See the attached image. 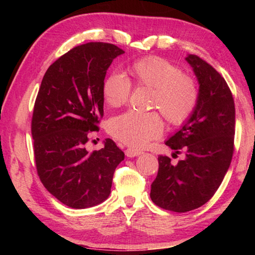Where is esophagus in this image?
Returning a JSON list of instances; mask_svg holds the SVG:
<instances>
[{
  "mask_svg": "<svg viewBox=\"0 0 255 255\" xmlns=\"http://www.w3.org/2000/svg\"><path fill=\"white\" fill-rule=\"evenodd\" d=\"M125 154H126L127 157H135L138 156V155H140L141 152L140 150H135V149H131V148H127L125 150Z\"/></svg>",
  "mask_w": 255,
  "mask_h": 255,
  "instance_id": "34e87169",
  "label": "esophagus"
}]
</instances>
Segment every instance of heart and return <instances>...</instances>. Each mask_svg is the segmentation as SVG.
Returning <instances> with one entry per match:
<instances>
[{
  "instance_id": "1",
  "label": "heart",
  "mask_w": 255,
  "mask_h": 255,
  "mask_svg": "<svg viewBox=\"0 0 255 255\" xmlns=\"http://www.w3.org/2000/svg\"><path fill=\"white\" fill-rule=\"evenodd\" d=\"M130 79L111 74L102 84V97L108 106L118 108L128 102L131 85L152 89L150 107L157 108L166 122L182 126L195 112L199 90L196 80L170 60L148 56L132 62L127 68ZM163 122L157 112L129 111L110 120L108 130L116 139L139 149L163 133Z\"/></svg>"
}]
</instances>
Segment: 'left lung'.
<instances>
[{"label":"left lung","mask_w":255,"mask_h":255,"mask_svg":"<svg viewBox=\"0 0 255 255\" xmlns=\"http://www.w3.org/2000/svg\"><path fill=\"white\" fill-rule=\"evenodd\" d=\"M199 82L195 112L166 145L185 150V158L172 165L169 156H158L150 199L174 213L199 208L221 185L234 154L235 105L231 89L215 68L197 55H189Z\"/></svg>","instance_id":"left-lung-1"}]
</instances>
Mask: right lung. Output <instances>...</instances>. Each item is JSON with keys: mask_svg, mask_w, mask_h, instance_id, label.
<instances>
[{"mask_svg": "<svg viewBox=\"0 0 255 255\" xmlns=\"http://www.w3.org/2000/svg\"><path fill=\"white\" fill-rule=\"evenodd\" d=\"M125 51L108 42L76 46L45 73L33 107L31 135L44 187L71 208L101 204L110 195L125 154L110 138L89 153V133L103 117L102 84L112 60Z\"/></svg>", "mask_w": 255, "mask_h": 255, "instance_id": "right-lung-1", "label": "right lung"}]
</instances>
